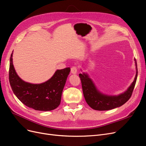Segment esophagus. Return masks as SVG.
Segmentation results:
<instances>
[{
	"label": "esophagus",
	"mask_w": 146,
	"mask_h": 146,
	"mask_svg": "<svg viewBox=\"0 0 146 146\" xmlns=\"http://www.w3.org/2000/svg\"><path fill=\"white\" fill-rule=\"evenodd\" d=\"M78 72V69L76 67H73L71 68V73L73 74H76Z\"/></svg>",
	"instance_id": "1"
}]
</instances>
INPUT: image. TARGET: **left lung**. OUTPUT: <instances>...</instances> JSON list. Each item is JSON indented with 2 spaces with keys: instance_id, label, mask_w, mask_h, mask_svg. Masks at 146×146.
I'll use <instances>...</instances> for the list:
<instances>
[{
  "instance_id": "left-lung-1",
  "label": "left lung",
  "mask_w": 146,
  "mask_h": 146,
  "mask_svg": "<svg viewBox=\"0 0 146 146\" xmlns=\"http://www.w3.org/2000/svg\"><path fill=\"white\" fill-rule=\"evenodd\" d=\"M134 61L136 67L134 80L127 90L117 96H109L100 92L88 73L83 72L79 74L85 101L92 109L100 111L111 110L120 107L128 101L132 96L137 79V65L136 60L134 59Z\"/></svg>"
}]
</instances>
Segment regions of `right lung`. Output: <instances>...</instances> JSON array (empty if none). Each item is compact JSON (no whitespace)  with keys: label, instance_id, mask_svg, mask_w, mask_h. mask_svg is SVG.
<instances>
[{"label":"right lung","instance_id":"1","mask_svg":"<svg viewBox=\"0 0 146 146\" xmlns=\"http://www.w3.org/2000/svg\"><path fill=\"white\" fill-rule=\"evenodd\" d=\"M12 55L13 51L10 57L9 83L18 100L36 110L46 111L58 107L70 68L57 70L51 78L43 83L31 84L18 76L13 65Z\"/></svg>","mask_w":146,"mask_h":146}]
</instances>
